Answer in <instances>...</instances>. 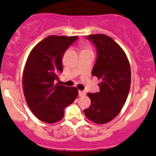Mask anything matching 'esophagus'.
Masks as SVG:
<instances>
[{
	"instance_id": "1",
	"label": "esophagus",
	"mask_w": 156,
	"mask_h": 156,
	"mask_svg": "<svg viewBox=\"0 0 156 156\" xmlns=\"http://www.w3.org/2000/svg\"><path fill=\"white\" fill-rule=\"evenodd\" d=\"M86 93L84 92V91L83 90H79L78 91V95H79V97H83V96H85Z\"/></svg>"
}]
</instances>
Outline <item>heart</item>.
Listing matches in <instances>:
<instances>
[{"instance_id":"heart-1","label":"heart","mask_w":156,"mask_h":156,"mask_svg":"<svg viewBox=\"0 0 156 156\" xmlns=\"http://www.w3.org/2000/svg\"><path fill=\"white\" fill-rule=\"evenodd\" d=\"M81 50L82 51L81 52H89L91 51V48L89 45L87 44H82L81 45Z\"/></svg>"}]
</instances>
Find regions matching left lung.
<instances>
[{"instance_id": "left-lung-1", "label": "left lung", "mask_w": 156, "mask_h": 156, "mask_svg": "<svg viewBox=\"0 0 156 156\" xmlns=\"http://www.w3.org/2000/svg\"><path fill=\"white\" fill-rule=\"evenodd\" d=\"M87 39L94 42L97 51L92 75L101 82L98 93H87L91 104L84 112L90 121L103 125L114 119L123 108L130 90L131 71L126 53L112 37L94 34Z\"/></svg>"}]
</instances>
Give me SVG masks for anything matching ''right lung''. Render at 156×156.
Listing matches in <instances>:
<instances>
[{"mask_svg":"<svg viewBox=\"0 0 156 156\" xmlns=\"http://www.w3.org/2000/svg\"><path fill=\"white\" fill-rule=\"evenodd\" d=\"M78 37L48 36L34 47L26 60L23 74L25 98L33 114L45 123L60 121L64 108L78 95L76 87L55 84L63 70L64 53Z\"/></svg>","mask_w":156,"mask_h":156,"instance_id":"1","label":"right lung"}]
</instances>
